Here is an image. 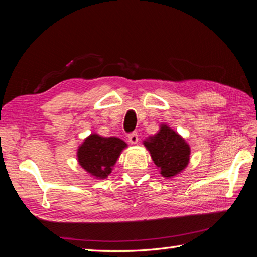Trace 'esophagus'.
<instances>
[{"label":"esophagus","mask_w":257,"mask_h":257,"mask_svg":"<svg viewBox=\"0 0 257 257\" xmlns=\"http://www.w3.org/2000/svg\"><path fill=\"white\" fill-rule=\"evenodd\" d=\"M127 139H128V142H130L131 144H138V142H139V135H138V133H136V132H133V133L128 134Z\"/></svg>","instance_id":"obj_1"}]
</instances>
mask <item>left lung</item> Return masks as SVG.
<instances>
[{
    "instance_id": "1",
    "label": "left lung",
    "mask_w": 257,
    "mask_h": 257,
    "mask_svg": "<svg viewBox=\"0 0 257 257\" xmlns=\"http://www.w3.org/2000/svg\"><path fill=\"white\" fill-rule=\"evenodd\" d=\"M143 144L165 178L180 174L189 164V144L167 124H161L158 132L146 139Z\"/></svg>"
}]
</instances>
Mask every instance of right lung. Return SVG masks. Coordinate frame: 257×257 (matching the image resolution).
Instances as JSON below:
<instances>
[{
  "mask_svg": "<svg viewBox=\"0 0 257 257\" xmlns=\"http://www.w3.org/2000/svg\"><path fill=\"white\" fill-rule=\"evenodd\" d=\"M125 147L127 144L121 139L114 136L103 138L92 133L78 147V163L91 177L105 179Z\"/></svg>",
  "mask_w": 257,
  "mask_h": 257,
  "instance_id": "1",
  "label": "right lung"
}]
</instances>
